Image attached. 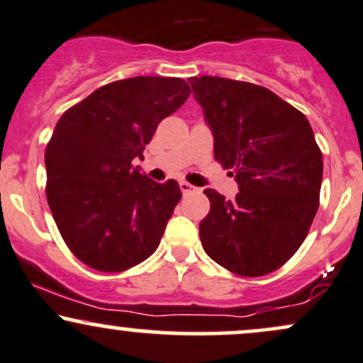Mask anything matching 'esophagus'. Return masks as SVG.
I'll list each match as a JSON object with an SVG mask.
<instances>
[{
	"instance_id": "esophagus-1",
	"label": "esophagus",
	"mask_w": 363,
	"mask_h": 363,
	"mask_svg": "<svg viewBox=\"0 0 363 363\" xmlns=\"http://www.w3.org/2000/svg\"><path fill=\"white\" fill-rule=\"evenodd\" d=\"M179 187H181L182 194H187V193H191V191H194V189H196V187H194L193 184H189V182H186V181H181V182H179Z\"/></svg>"
}]
</instances>
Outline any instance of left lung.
Wrapping results in <instances>:
<instances>
[{
	"label": "left lung",
	"instance_id": "1",
	"mask_svg": "<svg viewBox=\"0 0 363 363\" xmlns=\"http://www.w3.org/2000/svg\"><path fill=\"white\" fill-rule=\"evenodd\" d=\"M189 83L213 135L216 162L239 186L234 201L205 189L203 249L240 277L272 273L297 252L319 208L323 153L309 121L254 83L220 77Z\"/></svg>",
	"mask_w": 363,
	"mask_h": 363
}]
</instances>
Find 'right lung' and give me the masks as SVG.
<instances>
[{"mask_svg":"<svg viewBox=\"0 0 363 363\" xmlns=\"http://www.w3.org/2000/svg\"><path fill=\"white\" fill-rule=\"evenodd\" d=\"M189 94L182 78H128L57 121L45 148V194L66 245L90 268L124 272L160 244L182 193L174 179L152 181L133 160H143L158 123Z\"/></svg>","mask_w":363,"mask_h":363,"instance_id":"1","label":"right lung"}]
</instances>
